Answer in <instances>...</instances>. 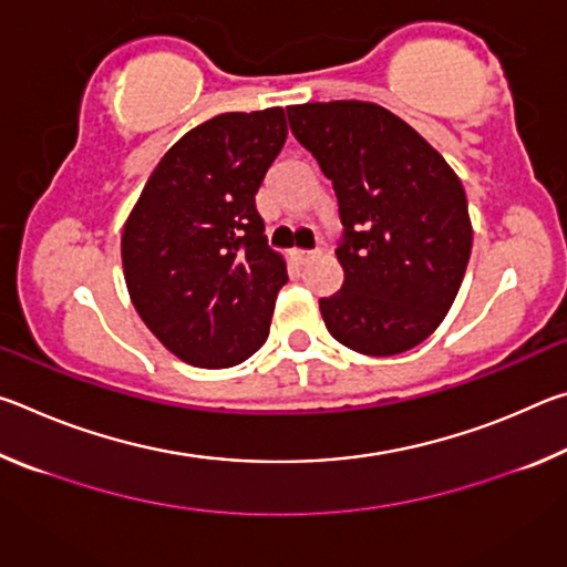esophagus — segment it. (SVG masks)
<instances>
[{
  "label": "esophagus",
  "mask_w": 567,
  "mask_h": 567,
  "mask_svg": "<svg viewBox=\"0 0 567 567\" xmlns=\"http://www.w3.org/2000/svg\"><path fill=\"white\" fill-rule=\"evenodd\" d=\"M320 252L318 249H292V260L297 262V265H307V262H312L315 257H318Z\"/></svg>",
  "instance_id": "34e87169"
}]
</instances>
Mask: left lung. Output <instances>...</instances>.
I'll list each match as a JSON object with an SVG mask.
<instances>
[{
	"label": "left lung",
	"instance_id": "1",
	"mask_svg": "<svg viewBox=\"0 0 567 567\" xmlns=\"http://www.w3.org/2000/svg\"><path fill=\"white\" fill-rule=\"evenodd\" d=\"M295 140L318 159L338 197L340 292L320 300L344 348L400 354L453 305L473 247L465 189L420 134L380 104L287 107Z\"/></svg>",
	"mask_w": 567,
	"mask_h": 567
}]
</instances>
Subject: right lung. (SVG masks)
<instances>
[{
  "mask_svg": "<svg viewBox=\"0 0 567 567\" xmlns=\"http://www.w3.org/2000/svg\"><path fill=\"white\" fill-rule=\"evenodd\" d=\"M285 137L280 107L203 122L165 152L124 225L134 310L197 368H233L270 334L287 270L267 247L255 195Z\"/></svg>",
  "mask_w": 567,
  "mask_h": 567,
  "instance_id": "add662e5",
  "label": "right lung"
}]
</instances>
